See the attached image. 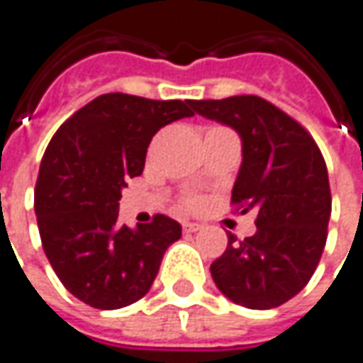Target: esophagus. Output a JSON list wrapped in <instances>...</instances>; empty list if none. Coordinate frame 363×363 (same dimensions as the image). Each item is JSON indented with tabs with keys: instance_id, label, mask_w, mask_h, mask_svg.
<instances>
[{
	"instance_id": "1",
	"label": "esophagus",
	"mask_w": 363,
	"mask_h": 363,
	"mask_svg": "<svg viewBox=\"0 0 363 363\" xmlns=\"http://www.w3.org/2000/svg\"><path fill=\"white\" fill-rule=\"evenodd\" d=\"M200 228H202V225H198V223H184V230L186 233H196Z\"/></svg>"
}]
</instances>
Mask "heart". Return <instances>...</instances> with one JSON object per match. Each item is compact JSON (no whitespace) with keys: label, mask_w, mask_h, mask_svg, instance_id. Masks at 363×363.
Masks as SVG:
<instances>
[{"label":"heart","mask_w":363,"mask_h":363,"mask_svg":"<svg viewBox=\"0 0 363 363\" xmlns=\"http://www.w3.org/2000/svg\"><path fill=\"white\" fill-rule=\"evenodd\" d=\"M202 206V198H198V196H190V198H186V202H184V208L188 210H198Z\"/></svg>","instance_id":"b5f03b06"}]
</instances>
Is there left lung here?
Instances as JSON below:
<instances>
[{
	"mask_svg": "<svg viewBox=\"0 0 363 363\" xmlns=\"http://www.w3.org/2000/svg\"><path fill=\"white\" fill-rule=\"evenodd\" d=\"M196 114L230 126L241 136L243 161L233 204L255 210V235L237 241L210 274L218 290L255 311L296 296L317 269L327 241L331 190L317 143L298 122L257 96L191 100Z\"/></svg>",
	"mask_w": 363,
	"mask_h": 363,
	"instance_id": "1",
	"label": "left lung"
}]
</instances>
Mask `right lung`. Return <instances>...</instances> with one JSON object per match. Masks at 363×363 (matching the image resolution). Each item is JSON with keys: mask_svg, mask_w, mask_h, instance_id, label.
<instances>
[{"mask_svg": "<svg viewBox=\"0 0 363 363\" xmlns=\"http://www.w3.org/2000/svg\"><path fill=\"white\" fill-rule=\"evenodd\" d=\"M191 100L104 94L55 133L40 161L34 212L46 257L63 286L85 304L116 311L153 286L182 225L165 214L118 225L126 182L143 173L149 143L173 120L190 118Z\"/></svg>", "mask_w": 363, "mask_h": 363, "instance_id": "add662e5", "label": "right lung"}]
</instances>
